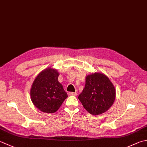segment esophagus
Wrapping results in <instances>:
<instances>
[{
  "mask_svg": "<svg viewBox=\"0 0 147 147\" xmlns=\"http://www.w3.org/2000/svg\"><path fill=\"white\" fill-rule=\"evenodd\" d=\"M68 94L69 95V96H76L77 93L76 92H69Z\"/></svg>",
  "mask_w": 147,
  "mask_h": 147,
  "instance_id": "esophagus-1",
  "label": "esophagus"
}]
</instances>
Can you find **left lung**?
<instances>
[{
  "label": "left lung",
  "mask_w": 147,
  "mask_h": 147,
  "mask_svg": "<svg viewBox=\"0 0 147 147\" xmlns=\"http://www.w3.org/2000/svg\"><path fill=\"white\" fill-rule=\"evenodd\" d=\"M85 87L78 99L89 113L94 115L105 113L115 99V89L104 74L96 73L86 77Z\"/></svg>",
  "instance_id": "8db88e82"
}]
</instances>
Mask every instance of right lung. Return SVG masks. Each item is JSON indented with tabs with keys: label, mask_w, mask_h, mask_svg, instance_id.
<instances>
[{
	"label": "right lung",
	"mask_w": 147,
	"mask_h": 147,
	"mask_svg": "<svg viewBox=\"0 0 147 147\" xmlns=\"http://www.w3.org/2000/svg\"><path fill=\"white\" fill-rule=\"evenodd\" d=\"M58 77L56 69H46L37 75L32 85V101L45 113H55L67 97L63 86L58 81Z\"/></svg>",
	"instance_id": "right-lung-1"
}]
</instances>
